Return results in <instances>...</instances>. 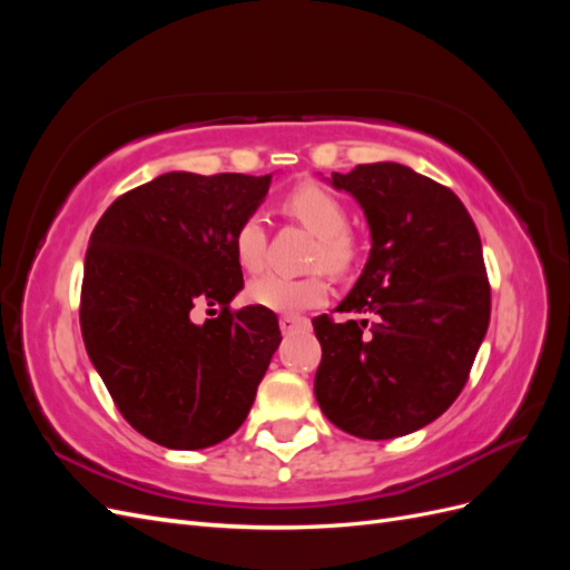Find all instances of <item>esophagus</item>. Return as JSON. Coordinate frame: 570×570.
Segmentation results:
<instances>
[{
	"label": "esophagus",
	"instance_id": "obj_1",
	"mask_svg": "<svg viewBox=\"0 0 570 570\" xmlns=\"http://www.w3.org/2000/svg\"><path fill=\"white\" fill-rule=\"evenodd\" d=\"M299 327H302V331H306L308 321H306V318H299V316H283V318H281V331H283L285 335L299 331Z\"/></svg>",
	"mask_w": 570,
	"mask_h": 570
}]
</instances>
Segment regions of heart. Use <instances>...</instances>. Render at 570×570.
<instances>
[{"mask_svg": "<svg viewBox=\"0 0 570 570\" xmlns=\"http://www.w3.org/2000/svg\"><path fill=\"white\" fill-rule=\"evenodd\" d=\"M285 209L299 218L304 226L318 235L314 249V266L342 273L352 264L354 243L347 233V209L327 189L318 185H302L285 199ZM235 256L243 268L258 271L266 254V220L262 214H249L235 230ZM247 295L254 304L275 314H299L327 299V283L321 273L281 275L266 273L249 283Z\"/></svg>", "mask_w": 570, "mask_h": 570, "instance_id": "obj_1", "label": "heart"}]
</instances>
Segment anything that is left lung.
<instances>
[{
  "instance_id": "1",
  "label": "left lung",
  "mask_w": 570,
  "mask_h": 570,
  "mask_svg": "<svg viewBox=\"0 0 570 570\" xmlns=\"http://www.w3.org/2000/svg\"><path fill=\"white\" fill-rule=\"evenodd\" d=\"M361 206L368 262L337 312L314 318L323 358L314 392L327 421L361 440L416 433L454 404L490 325L480 235L452 189L377 161L321 178Z\"/></svg>"
}]
</instances>
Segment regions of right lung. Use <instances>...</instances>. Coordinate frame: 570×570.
<instances>
[{
    "instance_id": "add662e5",
    "label": "right lung",
    "mask_w": 570,
    "mask_h": 570,
    "mask_svg": "<svg viewBox=\"0 0 570 570\" xmlns=\"http://www.w3.org/2000/svg\"><path fill=\"white\" fill-rule=\"evenodd\" d=\"M273 174L170 170L118 197L85 254L80 331L124 419L168 450H206L245 423L283 340L262 306L230 314L245 287L233 237ZM197 305H220L204 324Z\"/></svg>"
}]
</instances>
